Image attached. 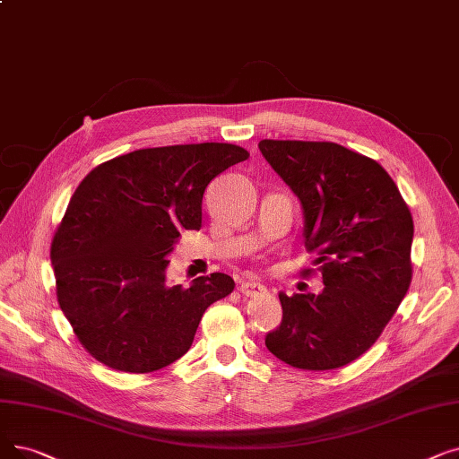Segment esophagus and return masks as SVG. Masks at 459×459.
<instances>
[{"label":"esophagus","instance_id":"34e87169","mask_svg":"<svg viewBox=\"0 0 459 459\" xmlns=\"http://www.w3.org/2000/svg\"><path fill=\"white\" fill-rule=\"evenodd\" d=\"M266 290V287L263 285V283H258V281H242L240 283V292L244 294V296H258V294H263Z\"/></svg>","mask_w":459,"mask_h":459}]
</instances>
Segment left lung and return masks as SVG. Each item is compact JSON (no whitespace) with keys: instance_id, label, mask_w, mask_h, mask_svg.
<instances>
[{"instance_id":"obj_1","label":"left lung","mask_w":459,"mask_h":459,"mask_svg":"<svg viewBox=\"0 0 459 459\" xmlns=\"http://www.w3.org/2000/svg\"><path fill=\"white\" fill-rule=\"evenodd\" d=\"M258 150L300 198L304 242L321 255L325 283L321 294L279 292L283 318L266 347L298 369L347 366L378 340L409 290V206L381 165L335 143L261 141Z\"/></svg>"}]
</instances>
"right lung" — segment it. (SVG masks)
Listing matches in <instances>:
<instances>
[{
	"mask_svg": "<svg viewBox=\"0 0 459 459\" xmlns=\"http://www.w3.org/2000/svg\"><path fill=\"white\" fill-rule=\"evenodd\" d=\"M247 150L221 144L144 148L95 167L71 196L50 258L74 335L101 364L152 373L182 358L204 311L234 290L227 273L167 283L169 255L203 225V195Z\"/></svg>",
	"mask_w": 459,
	"mask_h": 459,
	"instance_id": "right-lung-1",
	"label": "right lung"
}]
</instances>
